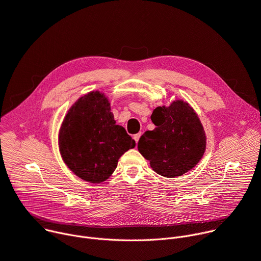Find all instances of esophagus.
Returning a JSON list of instances; mask_svg holds the SVG:
<instances>
[{"label": "esophagus", "instance_id": "obj_1", "mask_svg": "<svg viewBox=\"0 0 261 261\" xmlns=\"http://www.w3.org/2000/svg\"><path fill=\"white\" fill-rule=\"evenodd\" d=\"M141 136H142V133H139V134H137V135H135V136H134V140L136 141V143H138V142H139V140H140Z\"/></svg>", "mask_w": 261, "mask_h": 261}]
</instances>
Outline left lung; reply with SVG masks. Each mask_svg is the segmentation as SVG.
<instances>
[{"mask_svg":"<svg viewBox=\"0 0 261 261\" xmlns=\"http://www.w3.org/2000/svg\"><path fill=\"white\" fill-rule=\"evenodd\" d=\"M156 125L138 143L139 152L150 161L152 169L165 177H176L195 167L204 155L206 136L203 125L189 103L175 100L154 109Z\"/></svg>","mask_w":261,"mask_h":261,"instance_id":"8db88e82","label":"left lung"}]
</instances>
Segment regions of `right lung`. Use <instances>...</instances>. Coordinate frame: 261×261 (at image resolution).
Segmentation results:
<instances>
[{"mask_svg":"<svg viewBox=\"0 0 261 261\" xmlns=\"http://www.w3.org/2000/svg\"><path fill=\"white\" fill-rule=\"evenodd\" d=\"M59 150L67 167L93 184L106 180L118 159L136 142L117 125L108 98L99 91L81 97L68 110L59 130Z\"/></svg>","mask_w":261,"mask_h":261,"instance_id":"1","label":"right lung"}]
</instances>
